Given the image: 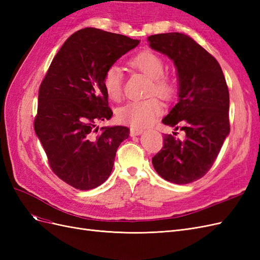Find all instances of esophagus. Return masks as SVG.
I'll return each mask as SVG.
<instances>
[{"label": "esophagus", "mask_w": 260, "mask_h": 260, "mask_svg": "<svg viewBox=\"0 0 260 260\" xmlns=\"http://www.w3.org/2000/svg\"><path fill=\"white\" fill-rule=\"evenodd\" d=\"M142 132H143L142 129H139V128H130V136H131V137L140 136Z\"/></svg>", "instance_id": "1"}]
</instances>
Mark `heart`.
I'll list each match as a JSON object with an SVG mask.
<instances>
[{"instance_id":"1","label":"heart","mask_w":260,"mask_h":260,"mask_svg":"<svg viewBox=\"0 0 260 260\" xmlns=\"http://www.w3.org/2000/svg\"><path fill=\"white\" fill-rule=\"evenodd\" d=\"M128 64L131 68L142 73L151 79L148 95L156 94L164 100H170L176 93V83L171 77L164 74L165 61L152 51H142L135 55ZM103 88L107 96L113 101H119L122 96V73L121 69L112 65L103 76ZM161 103L156 98L143 101H131L118 109L117 118L121 123L133 128H142L151 124L161 113Z\"/></svg>"}]
</instances>
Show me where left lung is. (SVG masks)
<instances>
[{
    "label": "left lung",
    "mask_w": 260,
    "mask_h": 260,
    "mask_svg": "<svg viewBox=\"0 0 260 260\" xmlns=\"http://www.w3.org/2000/svg\"><path fill=\"white\" fill-rule=\"evenodd\" d=\"M149 46L174 60L179 102L162 123L185 133L165 135L152 162L161 178L176 184L194 182L214 165L230 132L229 90L217 59L191 37L180 32L148 37Z\"/></svg>",
    "instance_id": "1"
}]
</instances>
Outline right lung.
Here are the masks:
<instances>
[{"instance_id": "right-lung-1", "label": "right lung", "mask_w": 260, "mask_h": 260, "mask_svg": "<svg viewBox=\"0 0 260 260\" xmlns=\"http://www.w3.org/2000/svg\"><path fill=\"white\" fill-rule=\"evenodd\" d=\"M140 43L122 35L84 28L55 55L39 89L35 131L52 171L77 190L104 183L130 130L98 123L113 116L103 88L105 70Z\"/></svg>"}]
</instances>
